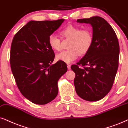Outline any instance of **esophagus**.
<instances>
[{
  "instance_id": "esophagus-1",
  "label": "esophagus",
  "mask_w": 128,
  "mask_h": 128,
  "mask_svg": "<svg viewBox=\"0 0 128 128\" xmlns=\"http://www.w3.org/2000/svg\"><path fill=\"white\" fill-rule=\"evenodd\" d=\"M67 66L68 69V70H70V69H71V66L69 64H67Z\"/></svg>"
}]
</instances>
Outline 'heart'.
Here are the masks:
<instances>
[{
    "instance_id": "b5f03b06",
    "label": "heart",
    "mask_w": 128,
    "mask_h": 128,
    "mask_svg": "<svg viewBox=\"0 0 128 128\" xmlns=\"http://www.w3.org/2000/svg\"><path fill=\"white\" fill-rule=\"evenodd\" d=\"M63 38L70 41L69 50L61 52L56 56L58 60L70 63L76 60L78 55L84 56L90 51L93 43V32L89 29L82 30L80 27L69 25L61 31ZM50 48L54 51H60L62 48L61 39L55 34L50 35L48 38Z\"/></svg>"
}]
</instances>
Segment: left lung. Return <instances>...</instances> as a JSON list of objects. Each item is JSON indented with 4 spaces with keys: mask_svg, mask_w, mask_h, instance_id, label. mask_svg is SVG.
Returning <instances> with one entry per match:
<instances>
[{
    "mask_svg": "<svg viewBox=\"0 0 128 128\" xmlns=\"http://www.w3.org/2000/svg\"><path fill=\"white\" fill-rule=\"evenodd\" d=\"M77 21L91 24L93 43L83 58L71 67L76 74V92L84 100L98 101L107 95L114 83L119 65V42L114 29L103 18Z\"/></svg>",
    "mask_w": 128,
    "mask_h": 128,
    "instance_id": "left-lung-1",
    "label": "left lung"
}]
</instances>
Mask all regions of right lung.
<instances>
[{
    "instance_id": "right-lung-1",
    "label": "right lung",
    "mask_w": 128,
    "mask_h": 128,
    "mask_svg": "<svg viewBox=\"0 0 128 128\" xmlns=\"http://www.w3.org/2000/svg\"><path fill=\"white\" fill-rule=\"evenodd\" d=\"M64 19L30 20L14 35L11 44V70L19 91L31 102L45 104L57 96L58 81L67 71L61 61L51 65L55 54L48 38Z\"/></svg>"
}]
</instances>
